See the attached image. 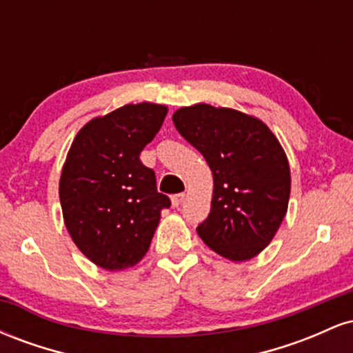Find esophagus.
Returning a JSON list of instances; mask_svg holds the SVG:
<instances>
[{
  "label": "esophagus",
  "instance_id": "1",
  "mask_svg": "<svg viewBox=\"0 0 353 353\" xmlns=\"http://www.w3.org/2000/svg\"><path fill=\"white\" fill-rule=\"evenodd\" d=\"M172 205L174 208H179V205L182 204V202L185 201V194L181 192V194H176V196H172Z\"/></svg>",
  "mask_w": 353,
  "mask_h": 353
}]
</instances>
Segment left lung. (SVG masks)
Segmentation results:
<instances>
[{
  "label": "left lung",
  "instance_id": "8db88e82",
  "mask_svg": "<svg viewBox=\"0 0 353 353\" xmlns=\"http://www.w3.org/2000/svg\"><path fill=\"white\" fill-rule=\"evenodd\" d=\"M172 121L212 171V202L197 225L199 237L229 261L255 257L289 205L290 168L281 143L261 119L236 109L194 104L177 109Z\"/></svg>",
  "mask_w": 353,
  "mask_h": 353
}]
</instances>
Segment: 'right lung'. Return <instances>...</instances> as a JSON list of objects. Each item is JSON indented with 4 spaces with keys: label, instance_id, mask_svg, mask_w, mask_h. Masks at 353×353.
I'll return each instance as SVG.
<instances>
[{
    "label": "right lung",
    "instance_id": "add662e5",
    "mask_svg": "<svg viewBox=\"0 0 353 353\" xmlns=\"http://www.w3.org/2000/svg\"><path fill=\"white\" fill-rule=\"evenodd\" d=\"M168 108L125 104L89 121L72 141L59 179L64 224L78 249L106 270L136 265L171 208L141 151L159 132Z\"/></svg>",
    "mask_w": 353,
    "mask_h": 353
}]
</instances>
